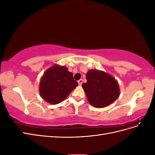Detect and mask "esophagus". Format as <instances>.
<instances>
[{"mask_svg": "<svg viewBox=\"0 0 155 155\" xmlns=\"http://www.w3.org/2000/svg\"><path fill=\"white\" fill-rule=\"evenodd\" d=\"M78 84H79V85H82V83H83V79H79V80L78 81Z\"/></svg>", "mask_w": 155, "mask_h": 155, "instance_id": "34e87169", "label": "esophagus"}]
</instances>
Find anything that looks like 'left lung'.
<instances>
[{
  "label": "left lung",
  "mask_w": 155,
  "mask_h": 155,
  "mask_svg": "<svg viewBox=\"0 0 155 155\" xmlns=\"http://www.w3.org/2000/svg\"><path fill=\"white\" fill-rule=\"evenodd\" d=\"M87 83L82 87L90 104L96 108L109 106L120 96V87L116 79L104 71L91 70L86 74Z\"/></svg>",
  "instance_id": "8db88e82"
}]
</instances>
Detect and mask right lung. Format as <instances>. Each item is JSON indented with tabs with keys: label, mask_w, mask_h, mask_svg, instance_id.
Masks as SVG:
<instances>
[{
	"label": "right lung",
	"mask_w": 155,
	"mask_h": 155,
	"mask_svg": "<svg viewBox=\"0 0 155 155\" xmlns=\"http://www.w3.org/2000/svg\"><path fill=\"white\" fill-rule=\"evenodd\" d=\"M78 85L66 67L55 64L46 70L42 77L39 94L44 100L55 105L63 101Z\"/></svg>",
	"instance_id": "right-lung-1"
}]
</instances>
